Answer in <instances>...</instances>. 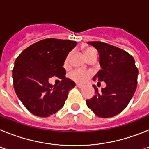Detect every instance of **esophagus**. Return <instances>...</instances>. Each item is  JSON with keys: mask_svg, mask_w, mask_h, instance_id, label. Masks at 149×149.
Returning a JSON list of instances; mask_svg holds the SVG:
<instances>
[{"mask_svg": "<svg viewBox=\"0 0 149 149\" xmlns=\"http://www.w3.org/2000/svg\"><path fill=\"white\" fill-rule=\"evenodd\" d=\"M76 86H77V87H78V88H83L84 86V84H78V83H77V84H76Z\"/></svg>", "mask_w": 149, "mask_h": 149, "instance_id": "esophagus-1", "label": "esophagus"}]
</instances>
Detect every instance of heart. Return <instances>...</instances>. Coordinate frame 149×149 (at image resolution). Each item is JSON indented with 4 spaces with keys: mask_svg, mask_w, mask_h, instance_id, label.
<instances>
[{
    "mask_svg": "<svg viewBox=\"0 0 149 149\" xmlns=\"http://www.w3.org/2000/svg\"><path fill=\"white\" fill-rule=\"evenodd\" d=\"M93 51H95V50L92 48H87L84 50V54H85L86 57H87L89 55V54ZM69 56H70V54H68V56H67L66 58H65V63H68V59H69ZM90 74H91L89 72H86V71L82 70V69H76V70L73 71V72L71 73V77L76 81L84 82V81H86V80L89 78Z\"/></svg>",
    "mask_w": 149,
    "mask_h": 149,
    "instance_id": "obj_1",
    "label": "heart"
}]
</instances>
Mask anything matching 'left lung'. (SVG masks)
Returning <instances> with one entry per match:
<instances>
[{"mask_svg": "<svg viewBox=\"0 0 149 149\" xmlns=\"http://www.w3.org/2000/svg\"><path fill=\"white\" fill-rule=\"evenodd\" d=\"M99 54L101 69L93 80L104 81L106 87L86 101L89 109L101 118H110L125 108L132 98L137 85L138 69L135 60L127 51L102 42H88ZM99 83V82H98Z\"/></svg>", "mask_w": 149, "mask_h": 149, "instance_id": "1", "label": "left lung"}]
</instances>
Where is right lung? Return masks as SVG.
Masks as SVG:
<instances>
[{"instance_id":"1","label":"right lung","mask_w":149,"mask_h":149,"mask_svg":"<svg viewBox=\"0 0 149 149\" xmlns=\"http://www.w3.org/2000/svg\"><path fill=\"white\" fill-rule=\"evenodd\" d=\"M76 45L74 41L49 38L31 45L17 57L13 70L14 89L31 113L48 117L64 106L75 83L65 77L63 65ZM54 76L62 80L60 85L48 81Z\"/></svg>"}]
</instances>
